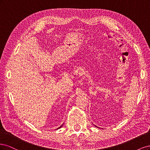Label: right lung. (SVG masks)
<instances>
[{"instance_id":"1","label":"right lung","mask_w":150,"mask_h":150,"mask_svg":"<svg viewBox=\"0 0 150 150\" xmlns=\"http://www.w3.org/2000/svg\"><path fill=\"white\" fill-rule=\"evenodd\" d=\"M61 127H62V125H61V126H60V127H59V128H61Z\"/></svg>"}]
</instances>
